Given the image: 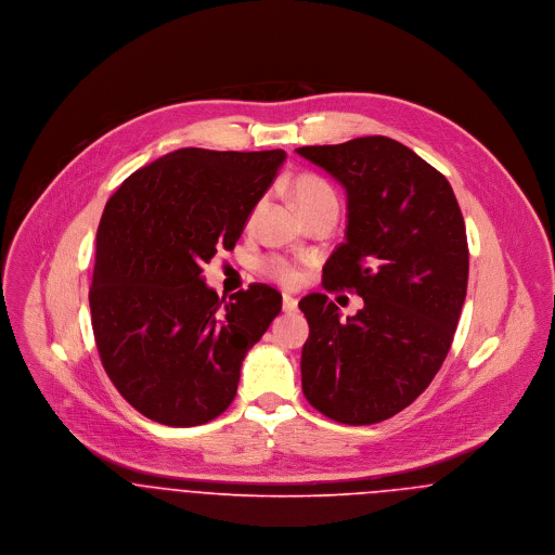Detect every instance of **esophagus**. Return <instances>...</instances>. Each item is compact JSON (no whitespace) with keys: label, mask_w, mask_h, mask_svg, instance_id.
Masks as SVG:
<instances>
[{"label":"esophagus","mask_w":555,"mask_h":555,"mask_svg":"<svg viewBox=\"0 0 555 555\" xmlns=\"http://www.w3.org/2000/svg\"><path fill=\"white\" fill-rule=\"evenodd\" d=\"M282 308H284V312H297V299L291 297V295H284L282 297Z\"/></svg>","instance_id":"34e87169"}]
</instances>
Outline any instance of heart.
Here are the masks:
<instances>
[{
  "label": "heart",
  "mask_w": 555,
  "mask_h": 555,
  "mask_svg": "<svg viewBox=\"0 0 555 555\" xmlns=\"http://www.w3.org/2000/svg\"><path fill=\"white\" fill-rule=\"evenodd\" d=\"M293 196H295L299 209L306 214V218L317 214L320 209L337 207L335 190L324 179L317 177V175H299V177H295V181H293ZM262 207H264V198H260L251 207L247 224H254L258 220ZM260 269H262V273L267 278H271V280H275V282H280L284 286H295L299 282V278H301L299 267L293 260H288V258H284L280 254L264 256L262 262H260Z\"/></svg>",
  "instance_id": "heart-1"
}]
</instances>
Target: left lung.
<instances>
[{"label":"left lung","instance_id":"left-lung-1","mask_svg":"<svg viewBox=\"0 0 555 555\" xmlns=\"http://www.w3.org/2000/svg\"><path fill=\"white\" fill-rule=\"evenodd\" d=\"M348 196L346 241L322 267L324 291L363 297L341 320L326 295L299 301L310 337L304 396L346 425L391 418L438 374L468 288L466 224L451 183L387 137L299 147Z\"/></svg>","mask_w":555,"mask_h":555}]
</instances>
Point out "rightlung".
Listing matches in <instances>:
<instances>
[{
	"instance_id": "add662e5",
	"label": "right lung",
	"mask_w": 555,
	"mask_h": 555,
	"mask_svg": "<svg viewBox=\"0 0 555 555\" xmlns=\"http://www.w3.org/2000/svg\"><path fill=\"white\" fill-rule=\"evenodd\" d=\"M286 152L177 150L132 172L108 198L89 288L100 361L121 397L152 421L194 427L237 396L241 363L282 310L249 284L227 301L203 280L233 249Z\"/></svg>"
}]
</instances>
